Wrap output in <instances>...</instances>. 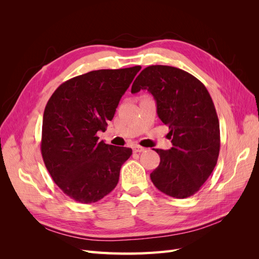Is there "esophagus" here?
Returning a JSON list of instances; mask_svg holds the SVG:
<instances>
[{
	"label": "esophagus",
	"instance_id": "obj_1",
	"mask_svg": "<svg viewBox=\"0 0 259 259\" xmlns=\"http://www.w3.org/2000/svg\"><path fill=\"white\" fill-rule=\"evenodd\" d=\"M146 150V148H144V147H142V146H138V145H135L134 147H133V151H134L135 153L136 152H144Z\"/></svg>",
	"mask_w": 259,
	"mask_h": 259
}]
</instances>
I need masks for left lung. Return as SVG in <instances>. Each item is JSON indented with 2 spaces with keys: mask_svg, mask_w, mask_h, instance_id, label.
<instances>
[{
  "mask_svg": "<svg viewBox=\"0 0 259 259\" xmlns=\"http://www.w3.org/2000/svg\"><path fill=\"white\" fill-rule=\"evenodd\" d=\"M140 90L152 94L173 144L168 150L154 149L160 164L150 174L152 183L169 197H191L215 168L221 148L218 116L209 93L192 74L161 65L139 73L132 93Z\"/></svg>",
  "mask_w": 259,
  "mask_h": 259,
  "instance_id": "1",
  "label": "left lung"
}]
</instances>
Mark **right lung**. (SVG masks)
Here are the masks:
<instances>
[{"label":"right lung","mask_w":259,"mask_h":259,"mask_svg":"<svg viewBox=\"0 0 259 259\" xmlns=\"http://www.w3.org/2000/svg\"><path fill=\"white\" fill-rule=\"evenodd\" d=\"M140 66L95 70L53 93L43 114L41 152L53 180L68 197L89 204L110 193L132 149L99 142Z\"/></svg>","instance_id":"add662e5"}]
</instances>
